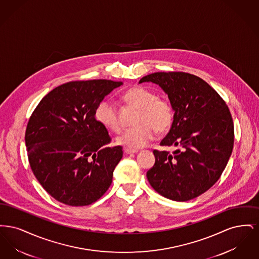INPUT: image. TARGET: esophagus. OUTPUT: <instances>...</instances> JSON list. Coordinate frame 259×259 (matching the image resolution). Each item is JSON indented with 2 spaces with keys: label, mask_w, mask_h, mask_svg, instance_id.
<instances>
[{
  "label": "esophagus",
  "mask_w": 259,
  "mask_h": 259,
  "mask_svg": "<svg viewBox=\"0 0 259 259\" xmlns=\"http://www.w3.org/2000/svg\"><path fill=\"white\" fill-rule=\"evenodd\" d=\"M124 152H125L126 154H134V153H137V152H138V150H133V149L125 148V149H124Z\"/></svg>",
  "instance_id": "esophagus-1"
}]
</instances>
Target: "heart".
<instances>
[{
	"label": "heart",
	"mask_w": 259,
	"mask_h": 259,
	"mask_svg": "<svg viewBox=\"0 0 259 259\" xmlns=\"http://www.w3.org/2000/svg\"><path fill=\"white\" fill-rule=\"evenodd\" d=\"M123 98L137 107L140 111L136 122L138 125L124 130L116 137L119 146L129 149L144 148L154 138L155 130L164 133L171 127L174 111L171 104L143 87H134L124 93ZM95 117L99 123L112 130H120V121L115 104L111 100L101 101L95 110Z\"/></svg>",
	"instance_id": "1"
}]
</instances>
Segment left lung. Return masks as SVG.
Returning <instances> with one entry per match:
<instances>
[{"label":"left lung","mask_w":259,"mask_h":259,"mask_svg":"<svg viewBox=\"0 0 259 259\" xmlns=\"http://www.w3.org/2000/svg\"><path fill=\"white\" fill-rule=\"evenodd\" d=\"M152 82L168 95L174 113L162 147L153 150L155 163L147 172L148 183L164 197L185 202L214 185L225 169L234 144V125L228 107L218 92L194 74L154 73L139 83Z\"/></svg>","instance_id":"8db88e82"}]
</instances>
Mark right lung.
Returning a JSON list of instances; mask_svg holds the SVG:
<instances>
[{
  "mask_svg": "<svg viewBox=\"0 0 259 259\" xmlns=\"http://www.w3.org/2000/svg\"><path fill=\"white\" fill-rule=\"evenodd\" d=\"M122 81H71L51 90L33 111L25 133L28 159L38 183L63 204L87 206L111 186L120 146L99 123V103Z\"/></svg>",
  "mask_w": 259,
  "mask_h": 259,
  "instance_id": "obj_1",
  "label": "right lung"
}]
</instances>
